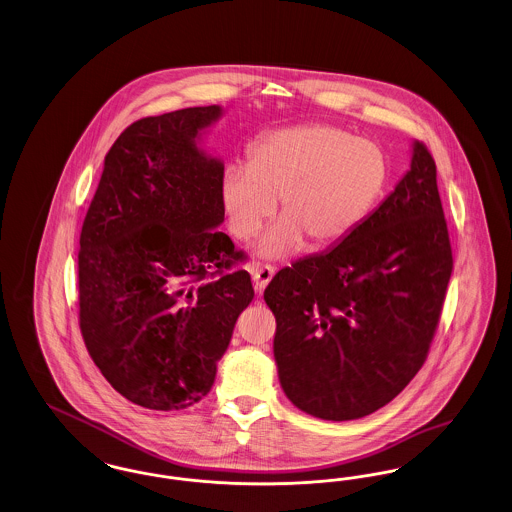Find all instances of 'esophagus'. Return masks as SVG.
Returning a JSON list of instances; mask_svg holds the SVG:
<instances>
[{
    "instance_id": "1",
    "label": "esophagus",
    "mask_w": 512,
    "mask_h": 512,
    "mask_svg": "<svg viewBox=\"0 0 512 512\" xmlns=\"http://www.w3.org/2000/svg\"><path fill=\"white\" fill-rule=\"evenodd\" d=\"M249 272H251V278H253V284H255V290L261 293L268 286V282L272 280V276H274V272H276V268L272 267V265H261V263H253L251 267H249Z\"/></svg>"
}]
</instances>
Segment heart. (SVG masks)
Listing matches in <instances>:
<instances>
[{"label":"heart","mask_w":512,"mask_h":512,"mask_svg":"<svg viewBox=\"0 0 512 512\" xmlns=\"http://www.w3.org/2000/svg\"><path fill=\"white\" fill-rule=\"evenodd\" d=\"M382 151L330 124L278 130L253 144L247 165L228 167L220 197L240 240L255 238L274 213L261 244L265 257H286L301 244L326 249L351 236L384 194Z\"/></svg>","instance_id":"1"}]
</instances>
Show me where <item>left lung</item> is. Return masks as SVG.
Here are the masks:
<instances>
[{"mask_svg": "<svg viewBox=\"0 0 512 512\" xmlns=\"http://www.w3.org/2000/svg\"><path fill=\"white\" fill-rule=\"evenodd\" d=\"M436 176L416 142L411 171L351 236L270 280L278 376L303 413L363 418L424 365L453 272Z\"/></svg>", "mask_w": 512, "mask_h": 512, "instance_id": "8db88e82", "label": "left lung"}]
</instances>
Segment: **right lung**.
Returning <instances> with one entry per match:
<instances>
[{
    "label": "right lung",
    "instance_id": "right-lung-1",
    "mask_svg": "<svg viewBox=\"0 0 512 512\" xmlns=\"http://www.w3.org/2000/svg\"><path fill=\"white\" fill-rule=\"evenodd\" d=\"M219 105L132 122L107 151L82 222L78 324L128 401L180 411L203 399L253 299L242 249L217 230L224 167L195 146Z\"/></svg>",
    "mask_w": 512,
    "mask_h": 512
}]
</instances>
